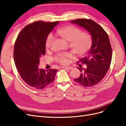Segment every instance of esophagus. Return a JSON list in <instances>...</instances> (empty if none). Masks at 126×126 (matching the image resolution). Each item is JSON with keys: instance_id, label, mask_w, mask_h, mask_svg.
I'll return each instance as SVG.
<instances>
[{"instance_id": "esophagus-1", "label": "esophagus", "mask_w": 126, "mask_h": 126, "mask_svg": "<svg viewBox=\"0 0 126 126\" xmlns=\"http://www.w3.org/2000/svg\"><path fill=\"white\" fill-rule=\"evenodd\" d=\"M62 68L64 69H68V70H72L73 69V67H71V66H62Z\"/></svg>"}]
</instances>
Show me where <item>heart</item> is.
I'll return each mask as SVG.
<instances>
[{
  "mask_svg": "<svg viewBox=\"0 0 126 126\" xmlns=\"http://www.w3.org/2000/svg\"><path fill=\"white\" fill-rule=\"evenodd\" d=\"M57 32L64 39L69 42V45L71 49L78 56L85 54L92 46V39L90 34L87 32H81L79 28L74 26H65L59 29ZM53 40L54 37L53 34H48L45 41L47 49H50L51 47ZM72 57L73 55L70 52L58 53L55 57L54 60L61 65H66L69 63V60Z\"/></svg>",
  "mask_w": 126,
  "mask_h": 126,
  "instance_id": "b5f03b06",
  "label": "heart"
}]
</instances>
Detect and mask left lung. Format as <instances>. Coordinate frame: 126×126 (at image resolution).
Instances as JSON below:
<instances>
[{"label":"left lung","instance_id":"obj_1","mask_svg":"<svg viewBox=\"0 0 126 126\" xmlns=\"http://www.w3.org/2000/svg\"><path fill=\"white\" fill-rule=\"evenodd\" d=\"M89 31L92 37V45L90 50L78 63L85 64L78 69L81 72L79 78L74 79L77 83L85 87L94 86L102 81L110 67L112 49L108 34L97 23L92 19L79 18L71 21Z\"/></svg>","mask_w":126,"mask_h":126}]
</instances>
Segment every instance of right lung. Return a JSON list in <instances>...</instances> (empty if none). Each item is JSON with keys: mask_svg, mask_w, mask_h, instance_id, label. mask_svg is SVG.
I'll return each instance as SVG.
<instances>
[{"mask_svg": "<svg viewBox=\"0 0 126 126\" xmlns=\"http://www.w3.org/2000/svg\"><path fill=\"white\" fill-rule=\"evenodd\" d=\"M58 21H37L26 25L16 40L13 57L20 77L29 85L42 89L53 82L57 69L38 68L39 59L45 54V41Z\"/></svg>", "mask_w": 126, "mask_h": 126, "instance_id": "add662e5", "label": "right lung"}]
</instances>
